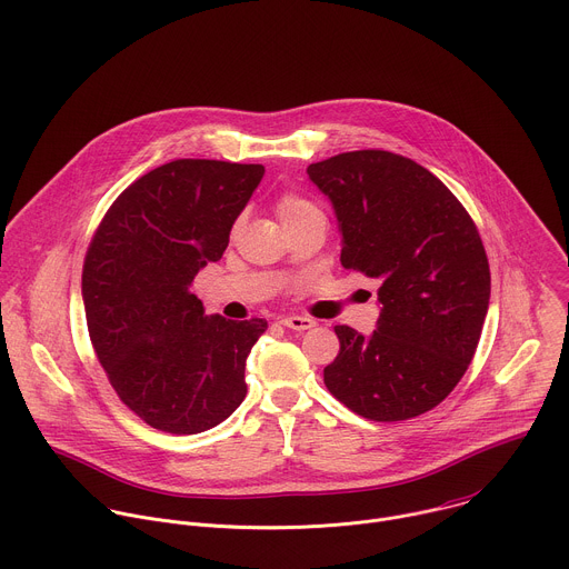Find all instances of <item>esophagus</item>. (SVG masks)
Here are the masks:
<instances>
[{
	"label": "esophagus",
	"instance_id": "1",
	"mask_svg": "<svg viewBox=\"0 0 569 569\" xmlns=\"http://www.w3.org/2000/svg\"><path fill=\"white\" fill-rule=\"evenodd\" d=\"M279 323L281 326H286V328H290V330H310L312 326H315V321L310 319V317H301V315H288V317H281L279 319Z\"/></svg>",
	"mask_w": 569,
	"mask_h": 569
}]
</instances>
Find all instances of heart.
<instances>
[{
  "instance_id": "obj_1",
  "label": "heart",
  "mask_w": 569,
  "mask_h": 569,
  "mask_svg": "<svg viewBox=\"0 0 569 569\" xmlns=\"http://www.w3.org/2000/svg\"><path fill=\"white\" fill-rule=\"evenodd\" d=\"M306 208H312L306 199H301V197H295V194H288V197H283L281 201H279V217L283 219V217H288V214H297V212H301V210H306Z\"/></svg>"
}]
</instances>
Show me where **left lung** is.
Segmentation results:
<instances>
[{
  "label": "left lung",
  "instance_id": "8db88e82",
  "mask_svg": "<svg viewBox=\"0 0 569 569\" xmlns=\"http://www.w3.org/2000/svg\"><path fill=\"white\" fill-rule=\"evenodd\" d=\"M337 214L341 266L380 281L377 330L335 326L339 355L326 389L352 413L400 422L438 407L480 341L491 274L476 223L449 187L382 149L308 167Z\"/></svg>",
  "mask_w": 569,
  "mask_h": 569
}]
</instances>
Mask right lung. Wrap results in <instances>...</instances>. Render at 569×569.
Listing matches in <instances>:
<instances>
[{
    "label": "right lung",
    "mask_w": 569,
    "mask_h": 569,
    "mask_svg": "<svg viewBox=\"0 0 569 569\" xmlns=\"http://www.w3.org/2000/svg\"><path fill=\"white\" fill-rule=\"evenodd\" d=\"M263 164L180 158L133 180L100 221L82 268L93 350L122 405L192 436L243 402L246 359L266 319L206 315L192 281L219 261Z\"/></svg>",
    "instance_id": "1"
}]
</instances>
